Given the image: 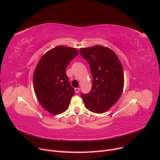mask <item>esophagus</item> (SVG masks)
<instances>
[{
	"label": "esophagus",
	"instance_id": "1",
	"mask_svg": "<svg viewBox=\"0 0 160 160\" xmlns=\"http://www.w3.org/2000/svg\"><path fill=\"white\" fill-rule=\"evenodd\" d=\"M80 91V88H75V91L76 93H78Z\"/></svg>",
	"mask_w": 160,
	"mask_h": 160
}]
</instances>
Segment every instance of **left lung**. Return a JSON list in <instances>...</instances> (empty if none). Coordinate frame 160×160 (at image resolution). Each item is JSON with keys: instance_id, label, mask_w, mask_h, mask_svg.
Masks as SVG:
<instances>
[{"instance_id": "1", "label": "left lung", "mask_w": 160, "mask_h": 160, "mask_svg": "<svg viewBox=\"0 0 160 160\" xmlns=\"http://www.w3.org/2000/svg\"><path fill=\"white\" fill-rule=\"evenodd\" d=\"M80 53L89 62L93 77L91 91L81 94L85 108L91 112L103 113L117 103L122 93V65L115 53L105 47L81 48Z\"/></svg>"}]
</instances>
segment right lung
<instances>
[{
	"instance_id": "1",
	"label": "right lung",
	"mask_w": 160,
	"mask_h": 160,
	"mask_svg": "<svg viewBox=\"0 0 160 160\" xmlns=\"http://www.w3.org/2000/svg\"><path fill=\"white\" fill-rule=\"evenodd\" d=\"M78 53L75 48L57 46L42 56L34 71L36 95L42 108L52 115L62 113L68 109L75 95L66 68Z\"/></svg>"
}]
</instances>
